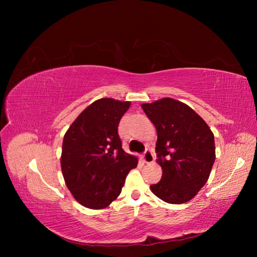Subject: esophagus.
I'll return each instance as SVG.
<instances>
[{
    "label": "esophagus",
    "mask_w": 257,
    "mask_h": 257,
    "mask_svg": "<svg viewBox=\"0 0 257 257\" xmlns=\"http://www.w3.org/2000/svg\"><path fill=\"white\" fill-rule=\"evenodd\" d=\"M143 161L144 163H147V164H149V163H152L154 161V155L150 149L145 150L143 155Z\"/></svg>",
    "instance_id": "obj_1"
}]
</instances>
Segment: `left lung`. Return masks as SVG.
<instances>
[{"mask_svg":"<svg viewBox=\"0 0 257 257\" xmlns=\"http://www.w3.org/2000/svg\"><path fill=\"white\" fill-rule=\"evenodd\" d=\"M158 132L155 147L162 179L150 185L168 204L191 200L206 184L215 160L214 136L191 107L173 98L142 105Z\"/></svg>","mask_w":257,"mask_h":257,"instance_id":"8db88e82","label":"left lung"}]
</instances>
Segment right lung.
<instances>
[{
  "instance_id": "1",
  "label": "right lung",
  "mask_w": 257,
  "mask_h": 257,
  "mask_svg": "<svg viewBox=\"0 0 257 257\" xmlns=\"http://www.w3.org/2000/svg\"><path fill=\"white\" fill-rule=\"evenodd\" d=\"M130 102L100 98L78 115L62 146L61 167L75 199L90 209H102L120 195L138 160L124 152L118 125Z\"/></svg>"
}]
</instances>
